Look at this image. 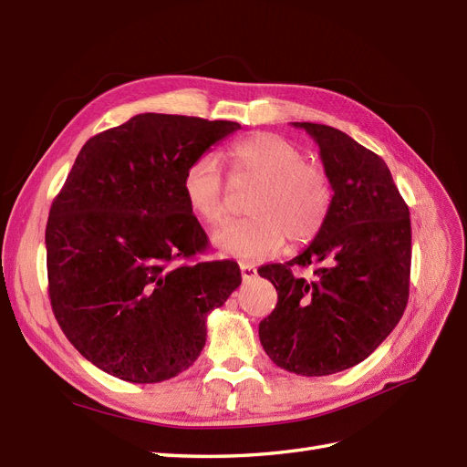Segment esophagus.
<instances>
[{
  "label": "esophagus",
  "instance_id": "1",
  "mask_svg": "<svg viewBox=\"0 0 467 467\" xmlns=\"http://www.w3.org/2000/svg\"><path fill=\"white\" fill-rule=\"evenodd\" d=\"M239 268H242V278L244 280H253L257 276V268H255V265H251V263H242L239 265Z\"/></svg>",
  "mask_w": 467,
  "mask_h": 467
}]
</instances>
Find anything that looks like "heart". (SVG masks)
I'll return each instance as SVG.
<instances>
[{
	"label": "heart",
	"instance_id": "b5f03b06",
	"mask_svg": "<svg viewBox=\"0 0 467 467\" xmlns=\"http://www.w3.org/2000/svg\"><path fill=\"white\" fill-rule=\"evenodd\" d=\"M239 173L259 181L247 210L251 216L222 223L212 234L216 249L239 259L273 257L285 245H304L323 230L333 204L329 175L290 140L257 132L230 148ZM181 191L192 214L216 223L225 212V182L214 153L194 158L182 173Z\"/></svg>",
	"mask_w": 467,
	"mask_h": 467
}]
</instances>
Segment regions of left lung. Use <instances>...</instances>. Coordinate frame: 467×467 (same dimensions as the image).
I'll return each instance as SVG.
<instances>
[{
    "label": "left lung",
    "instance_id": "8db88e82",
    "mask_svg": "<svg viewBox=\"0 0 467 467\" xmlns=\"http://www.w3.org/2000/svg\"><path fill=\"white\" fill-rule=\"evenodd\" d=\"M294 126L319 146L333 204L298 257L259 268L278 294L259 338L280 368L329 376L368 358L400 323L411 275V220L379 155L333 126ZM309 264L318 266L314 281L291 273Z\"/></svg>",
    "mask_w": 467,
    "mask_h": 467
}]
</instances>
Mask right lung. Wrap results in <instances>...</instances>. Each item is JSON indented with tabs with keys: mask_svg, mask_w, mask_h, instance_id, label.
I'll list each match as a JSON object with an SVG mask.
<instances>
[{
	"mask_svg": "<svg viewBox=\"0 0 467 467\" xmlns=\"http://www.w3.org/2000/svg\"><path fill=\"white\" fill-rule=\"evenodd\" d=\"M242 126L144 112L89 138L47 223L48 296L67 341L103 372L155 384L187 370L206 316L242 285L181 191L187 165Z\"/></svg>",
	"mask_w": 467,
	"mask_h": 467,
	"instance_id": "obj_1",
	"label": "right lung"
}]
</instances>
